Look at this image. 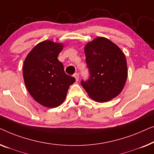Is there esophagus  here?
<instances>
[{
	"instance_id": "esophagus-1",
	"label": "esophagus",
	"mask_w": 154,
	"mask_h": 154,
	"mask_svg": "<svg viewBox=\"0 0 154 154\" xmlns=\"http://www.w3.org/2000/svg\"><path fill=\"white\" fill-rule=\"evenodd\" d=\"M73 77L75 78V79H76L77 82L79 81V75H78V73H75L74 75H73Z\"/></svg>"
}]
</instances>
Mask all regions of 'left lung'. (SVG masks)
I'll list each match as a JSON object with an SVG mask.
<instances>
[{
    "instance_id": "1",
    "label": "left lung",
    "mask_w": 154,
    "mask_h": 154,
    "mask_svg": "<svg viewBox=\"0 0 154 154\" xmlns=\"http://www.w3.org/2000/svg\"><path fill=\"white\" fill-rule=\"evenodd\" d=\"M90 77L81 82L88 96L98 103L111 100L120 94L128 76L124 53L104 37H98L84 47Z\"/></svg>"
}]
</instances>
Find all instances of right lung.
<instances>
[{
  "label": "right lung",
  "mask_w": 154,
  "mask_h": 154,
  "mask_svg": "<svg viewBox=\"0 0 154 154\" xmlns=\"http://www.w3.org/2000/svg\"><path fill=\"white\" fill-rule=\"evenodd\" d=\"M63 48L61 43L42 41L30 51L23 63V76L29 94L46 107L61 105L70 85L75 82L66 75L58 55Z\"/></svg>",
  "instance_id": "right-lung-1"
}]
</instances>
